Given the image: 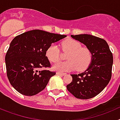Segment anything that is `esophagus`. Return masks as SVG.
<instances>
[{"label": "esophagus", "mask_w": 120, "mask_h": 120, "mask_svg": "<svg viewBox=\"0 0 120 120\" xmlns=\"http://www.w3.org/2000/svg\"><path fill=\"white\" fill-rule=\"evenodd\" d=\"M56 74L58 75H61V76H64V75H66V73H61V72H56Z\"/></svg>", "instance_id": "obj_1"}]
</instances>
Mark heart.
I'll use <instances>...</instances> for the list:
<instances>
[{"label": "heart", "instance_id": "obj_1", "mask_svg": "<svg viewBox=\"0 0 120 120\" xmlns=\"http://www.w3.org/2000/svg\"><path fill=\"white\" fill-rule=\"evenodd\" d=\"M62 50L67 53L65 62H59L53 66V69L61 72L77 70L79 71L85 70L92 60V55L88 49L82 47L79 41L73 39L65 40L61 44ZM46 56L50 62H57L61 58L60 49L58 45L52 44L46 51Z\"/></svg>", "mask_w": 120, "mask_h": 120}]
</instances>
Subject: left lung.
Returning <instances> with one entry per match:
<instances>
[{
    "mask_svg": "<svg viewBox=\"0 0 120 120\" xmlns=\"http://www.w3.org/2000/svg\"><path fill=\"white\" fill-rule=\"evenodd\" d=\"M71 37L86 46L91 53L92 60L85 71L71 75L73 79L67 88L76 98H91L101 93L111 80L112 53L103 39L88 34L71 35Z\"/></svg>",
    "mask_w": 120,
    "mask_h": 120,
    "instance_id": "8db88e82",
    "label": "left lung"
}]
</instances>
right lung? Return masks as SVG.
Listing matches in <instances>:
<instances>
[{"label": "right lung", "instance_id": "1", "mask_svg": "<svg viewBox=\"0 0 120 120\" xmlns=\"http://www.w3.org/2000/svg\"><path fill=\"white\" fill-rule=\"evenodd\" d=\"M67 35L41 30H32L17 35L11 43L6 56V74L11 85L20 94L36 95L45 88L55 71L45 56L48 47Z\"/></svg>", "mask_w": 120, "mask_h": 120}]
</instances>
